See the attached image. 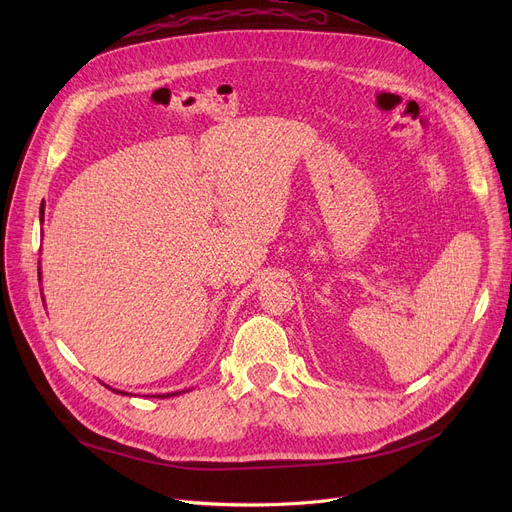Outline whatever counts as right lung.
Returning a JSON list of instances; mask_svg holds the SVG:
<instances>
[{
	"instance_id": "1",
	"label": "right lung",
	"mask_w": 512,
	"mask_h": 512,
	"mask_svg": "<svg viewBox=\"0 0 512 512\" xmlns=\"http://www.w3.org/2000/svg\"><path fill=\"white\" fill-rule=\"evenodd\" d=\"M41 222H43V207H41ZM41 274V272H39ZM114 392H118V390H114ZM120 394H124V392H120ZM174 394H178V392H174ZM166 396H172V394H164L161 398H166Z\"/></svg>"
}]
</instances>
